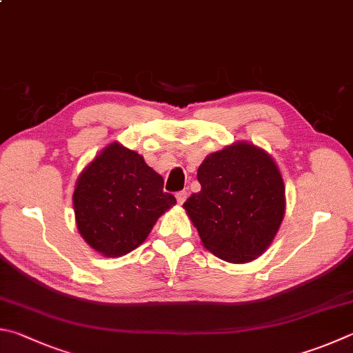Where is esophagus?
I'll return each mask as SVG.
<instances>
[{
	"instance_id": "obj_1",
	"label": "esophagus",
	"mask_w": 353,
	"mask_h": 353,
	"mask_svg": "<svg viewBox=\"0 0 353 353\" xmlns=\"http://www.w3.org/2000/svg\"><path fill=\"white\" fill-rule=\"evenodd\" d=\"M187 197H188V193H187V191H179V193L176 194L177 202L181 203V205H182L185 201H187Z\"/></svg>"
}]
</instances>
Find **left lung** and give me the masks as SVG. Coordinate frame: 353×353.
Instances as JSON below:
<instances>
[{"label":"left lung","mask_w":353,"mask_h":353,"mask_svg":"<svg viewBox=\"0 0 353 353\" xmlns=\"http://www.w3.org/2000/svg\"><path fill=\"white\" fill-rule=\"evenodd\" d=\"M201 191L183 203L207 250L242 264L265 252L285 211V188L273 159L239 142L207 156L197 170Z\"/></svg>","instance_id":"obj_1"}]
</instances>
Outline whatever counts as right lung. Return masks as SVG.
<instances>
[{"instance_id": "right-lung-1", "label": "right lung", "mask_w": 353, "mask_h": 353, "mask_svg": "<svg viewBox=\"0 0 353 353\" xmlns=\"http://www.w3.org/2000/svg\"><path fill=\"white\" fill-rule=\"evenodd\" d=\"M72 201L83 239L115 258L137 248L176 197L142 156L111 143L81 172Z\"/></svg>"}]
</instances>
